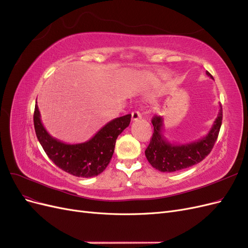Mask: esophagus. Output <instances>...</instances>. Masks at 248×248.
<instances>
[{
  "label": "esophagus",
  "instance_id": "34e87169",
  "mask_svg": "<svg viewBox=\"0 0 248 248\" xmlns=\"http://www.w3.org/2000/svg\"><path fill=\"white\" fill-rule=\"evenodd\" d=\"M131 119H132V121H138V120L141 119V114L139 110H134L131 114Z\"/></svg>",
  "mask_w": 248,
  "mask_h": 248
}]
</instances>
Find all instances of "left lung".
Instances as JSON below:
<instances>
[{
  "instance_id": "left-lung-1",
  "label": "left lung",
  "mask_w": 248,
  "mask_h": 248,
  "mask_svg": "<svg viewBox=\"0 0 248 248\" xmlns=\"http://www.w3.org/2000/svg\"><path fill=\"white\" fill-rule=\"evenodd\" d=\"M207 76L212 78L208 71ZM222 121V108L207 136L187 144H171L163 137V118L155 116L152 119L153 136L145 154L151 166L162 172L181 170L201 162L211 152L218 137Z\"/></svg>"
}]
</instances>
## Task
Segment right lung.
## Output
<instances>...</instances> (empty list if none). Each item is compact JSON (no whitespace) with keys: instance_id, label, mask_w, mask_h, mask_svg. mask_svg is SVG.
Returning a JSON list of instances; mask_svg holds the SVG:
<instances>
[{"instance_id":"right-lung-1","label":"right lung","mask_w":248,"mask_h":248,"mask_svg":"<svg viewBox=\"0 0 248 248\" xmlns=\"http://www.w3.org/2000/svg\"><path fill=\"white\" fill-rule=\"evenodd\" d=\"M130 119V114L116 118L89 140L80 144H66L52 138L44 128L36 104L34 127L44 152L58 168L76 177L91 178L101 174L108 166L114 154L116 140L129 126Z\"/></svg>"}]
</instances>
